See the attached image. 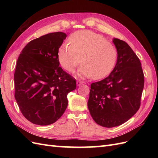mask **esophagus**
I'll return each instance as SVG.
<instances>
[{"label": "esophagus", "instance_id": "34e87169", "mask_svg": "<svg viewBox=\"0 0 158 158\" xmlns=\"http://www.w3.org/2000/svg\"><path fill=\"white\" fill-rule=\"evenodd\" d=\"M82 84H83V82H82V81H81V80H78V81H77V82H76V84H77V85H80Z\"/></svg>", "mask_w": 158, "mask_h": 158}]
</instances>
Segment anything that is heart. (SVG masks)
<instances>
[{
	"instance_id": "heart-1",
	"label": "heart",
	"mask_w": 158,
	"mask_h": 158,
	"mask_svg": "<svg viewBox=\"0 0 158 158\" xmlns=\"http://www.w3.org/2000/svg\"><path fill=\"white\" fill-rule=\"evenodd\" d=\"M70 45L62 44L58 50V59L63 68L73 73L78 70L82 77L102 78L110 73L115 64L117 50L113 42L102 35L89 30L74 32L69 39Z\"/></svg>"
}]
</instances>
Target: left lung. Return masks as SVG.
<instances>
[{"mask_svg":"<svg viewBox=\"0 0 158 158\" xmlns=\"http://www.w3.org/2000/svg\"><path fill=\"white\" fill-rule=\"evenodd\" d=\"M117 61L107 78L91 84L88 107L98 125L111 128L127 122L139 109L144 84L140 59L125 41L113 40Z\"/></svg>","mask_w":158,"mask_h":158,"instance_id":"obj_1","label":"left lung"}]
</instances>
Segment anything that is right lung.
Returning <instances> with one entry per match:
<instances>
[{
	"label": "right lung",
	"instance_id": "right-lung-1",
	"mask_svg": "<svg viewBox=\"0 0 158 158\" xmlns=\"http://www.w3.org/2000/svg\"><path fill=\"white\" fill-rule=\"evenodd\" d=\"M66 37L51 33L30 41L22 51L14 74L18 107L27 120L49 125L63 115L67 95L76 89V79L59 66L58 50Z\"/></svg>",
	"mask_w": 158,
	"mask_h": 158
}]
</instances>
